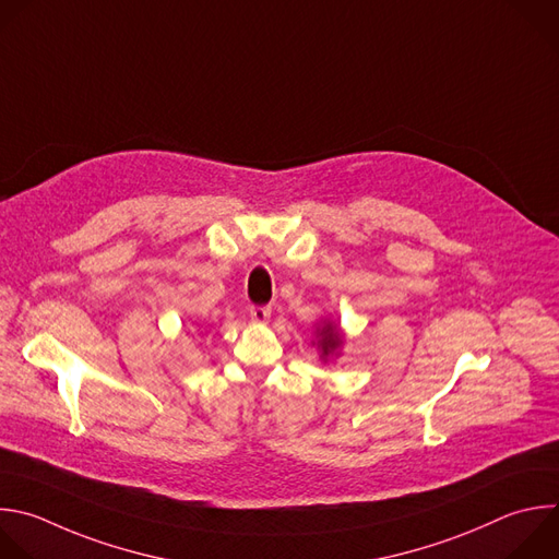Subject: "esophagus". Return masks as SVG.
Instances as JSON below:
<instances>
[{
    "mask_svg": "<svg viewBox=\"0 0 559 559\" xmlns=\"http://www.w3.org/2000/svg\"><path fill=\"white\" fill-rule=\"evenodd\" d=\"M270 316H272V307H267V305H252L250 307V318L254 322H267Z\"/></svg>",
    "mask_w": 559,
    "mask_h": 559,
    "instance_id": "esophagus-1",
    "label": "esophagus"
}]
</instances>
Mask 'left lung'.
<instances>
[{
    "label": "left lung",
    "instance_id": "8db88e82",
    "mask_svg": "<svg viewBox=\"0 0 559 559\" xmlns=\"http://www.w3.org/2000/svg\"><path fill=\"white\" fill-rule=\"evenodd\" d=\"M316 344L322 353V359H329L331 355L337 353V348L342 346V333L337 329V324H333L331 320H324L318 329H316Z\"/></svg>",
    "mask_w": 559,
    "mask_h": 559
}]
</instances>
